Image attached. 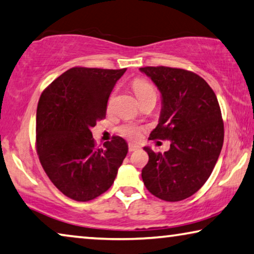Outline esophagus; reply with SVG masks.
Listing matches in <instances>:
<instances>
[{
  "mask_svg": "<svg viewBox=\"0 0 254 254\" xmlns=\"http://www.w3.org/2000/svg\"><path fill=\"white\" fill-rule=\"evenodd\" d=\"M138 149H140V146L134 145V143H128V151H130V153L138 150Z\"/></svg>",
  "mask_w": 254,
  "mask_h": 254,
  "instance_id": "esophagus-1",
  "label": "esophagus"
}]
</instances>
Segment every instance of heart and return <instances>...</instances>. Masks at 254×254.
<instances>
[{
  "mask_svg": "<svg viewBox=\"0 0 254 254\" xmlns=\"http://www.w3.org/2000/svg\"><path fill=\"white\" fill-rule=\"evenodd\" d=\"M132 88H133L139 100H141L142 98L147 96H150V94H156L154 86L148 81H146L145 78H134L133 82H132ZM141 132L142 127L133 122L124 123L123 126L120 127V133L131 140L139 139L140 135H141Z\"/></svg>",
  "mask_w": 254,
  "mask_h": 254,
  "instance_id": "b5f03b06",
  "label": "heart"
}]
</instances>
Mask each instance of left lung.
Returning <instances> with one entry per match:
<instances>
[{"instance_id":"8db88e82","label":"left lung","mask_w":254,"mask_h":254,"mask_svg":"<svg viewBox=\"0 0 254 254\" xmlns=\"http://www.w3.org/2000/svg\"><path fill=\"white\" fill-rule=\"evenodd\" d=\"M162 94V111L150 140H170L168 151L145 147L149 161L141 171L156 197L178 202L194 195L209 179L224 143V121L217 96L198 76L181 68L141 67Z\"/></svg>"}]
</instances>
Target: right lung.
I'll return each mask as SVG.
<instances>
[{"label":"right lung","mask_w":254,"mask_h":254,"mask_svg":"<svg viewBox=\"0 0 254 254\" xmlns=\"http://www.w3.org/2000/svg\"><path fill=\"white\" fill-rule=\"evenodd\" d=\"M123 69L73 67L41 94L36 111V150L51 183L78 202L108 190L127 154L121 137L97 148L91 128L106 117L109 94Z\"/></svg>","instance_id":"obj_1"}]
</instances>
